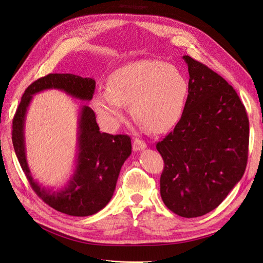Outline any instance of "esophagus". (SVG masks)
I'll use <instances>...</instances> for the list:
<instances>
[{"label":"esophagus","instance_id":"obj_1","mask_svg":"<svg viewBox=\"0 0 263 263\" xmlns=\"http://www.w3.org/2000/svg\"><path fill=\"white\" fill-rule=\"evenodd\" d=\"M146 148H147V145L142 140L137 139V138H135L133 140V149L135 151H140V150H144Z\"/></svg>","mask_w":263,"mask_h":263}]
</instances>
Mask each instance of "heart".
Listing matches in <instances>:
<instances>
[{
    "label": "heart",
    "instance_id": "b5f03b06",
    "mask_svg": "<svg viewBox=\"0 0 263 263\" xmlns=\"http://www.w3.org/2000/svg\"><path fill=\"white\" fill-rule=\"evenodd\" d=\"M189 94L185 74L173 65L139 60L117 68L107 87L99 89L93 104L107 126L115 127L130 103L132 115L153 133H164L177 125Z\"/></svg>",
    "mask_w": 263,
    "mask_h": 263
}]
</instances>
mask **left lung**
I'll return each mask as SVG.
<instances>
[{"label": "left lung", "instance_id": "1", "mask_svg": "<svg viewBox=\"0 0 263 263\" xmlns=\"http://www.w3.org/2000/svg\"><path fill=\"white\" fill-rule=\"evenodd\" d=\"M189 94L174 129L157 150L164 160L160 194L166 208L192 218L215 210L243 176L249 145L246 108L219 74L183 55Z\"/></svg>", "mask_w": 263, "mask_h": 263}]
</instances>
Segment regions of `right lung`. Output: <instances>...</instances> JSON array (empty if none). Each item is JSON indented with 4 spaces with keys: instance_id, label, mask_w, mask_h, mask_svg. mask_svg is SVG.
Segmentation results:
<instances>
[{
    "instance_id": "add662e5",
    "label": "right lung",
    "mask_w": 263,
    "mask_h": 263,
    "mask_svg": "<svg viewBox=\"0 0 263 263\" xmlns=\"http://www.w3.org/2000/svg\"><path fill=\"white\" fill-rule=\"evenodd\" d=\"M95 81L72 73H50L31 83L24 92L13 119L12 140L15 154L36 194L50 208L70 216H90L103 210L113 197L117 179L132 154L127 135L101 133L93 109L82 105L78 115L77 153L73 173L59 189L43 186L30 172L26 156L25 122L33 97L46 90H59L83 102L93 98Z\"/></svg>"
}]
</instances>
